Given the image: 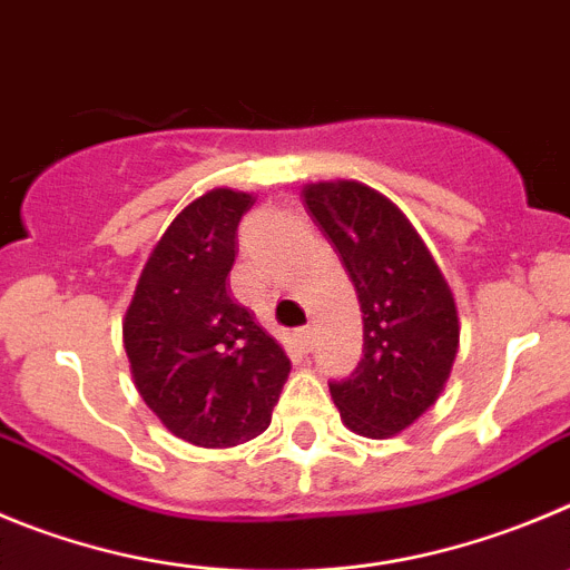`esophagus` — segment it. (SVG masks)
<instances>
[{"mask_svg": "<svg viewBox=\"0 0 570 570\" xmlns=\"http://www.w3.org/2000/svg\"><path fill=\"white\" fill-rule=\"evenodd\" d=\"M295 340L303 351H309L312 343H315V332H312V326H301L295 332Z\"/></svg>", "mask_w": 570, "mask_h": 570, "instance_id": "esophagus-1", "label": "esophagus"}]
</instances>
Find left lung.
Segmentation results:
<instances>
[{"label": "left lung", "mask_w": 570, "mask_h": 570, "mask_svg": "<svg viewBox=\"0 0 570 570\" xmlns=\"http://www.w3.org/2000/svg\"><path fill=\"white\" fill-rule=\"evenodd\" d=\"M303 202L337 247L363 312V357L328 382L351 430L393 435L444 387L459 351L453 292L393 202L360 183L303 188Z\"/></svg>", "instance_id": "8db88e82"}]
</instances>
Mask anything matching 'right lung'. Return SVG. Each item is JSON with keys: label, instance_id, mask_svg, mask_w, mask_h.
Returning a JSON list of instances; mask_svg holds the SVG:
<instances>
[{"label": "right lung", "instance_id": "obj_1", "mask_svg": "<svg viewBox=\"0 0 570 570\" xmlns=\"http://www.w3.org/2000/svg\"><path fill=\"white\" fill-rule=\"evenodd\" d=\"M253 196L216 188L154 247L124 323L135 385L159 422L199 446H236L269 428L289 357L233 297L227 275Z\"/></svg>", "mask_w": 570, "mask_h": 570}]
</instances>
